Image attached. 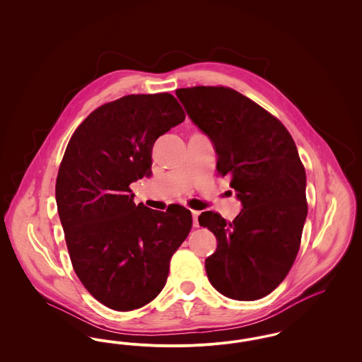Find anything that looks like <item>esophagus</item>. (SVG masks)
I'll return each instance as SVG.
<instances>
[{"instance_id": "34e87169", "label": "esophagus", "mask_w": 362, "mask_h": 362, "mask_svg": "<svg viewBox=\"0 0 362 362\" xmlns=\"http://www.w3.org/2000/svg\"><path fill=\"white\" fill-rule=\"evenodd\" d=\"M191 214H192V225H194V228H198V226H199V221H198V217H199V211L191 210Z\"/></svg>"}]
</instances>
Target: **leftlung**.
Listing matches in <instances>:
<instances>
[{
  "label": "left lung",
  "mask_w": 362,
  "mask_h": 362,
  "mask_svg": "<svg viewBox=\"0 0 362 362\" xmlns=\"http://www.w3.org/2000/svg\"><path fill=\"white\" fill-rule=\"evenodd\" d=\"M189 119L210 138L217 170L230 173L243 209L226 223L205 211L217 248L205 260L207 278L225 297L252 301L288 276L307 218V176L286 127L239 92L225 86L180 88Z\"/></svg>",
  "instance_id": "8db88e82"
}]
</instances>
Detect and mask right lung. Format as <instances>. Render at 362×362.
Instances as JSON below:
<instances>
[{"label": "right lung", "mask_w": 362, "mask_h": 362, "mask_svg": "<svg viewBox=\"0 0 362 362\" xmlns=\"http://www.w3.org/2000/svg\"><path fill=\"white\" fill-rule=\"evenodd\" d=\"M170 93L103 104L70 138L55 199L70 260L86 291L111 310H137L163 291L189 235L186 207L136 206L130 183L152 175L156 139L185 121Z\"/></svg>", "instance_id": "1"}]
</instances>
